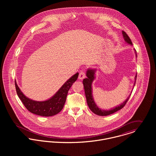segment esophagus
<instances>
[{"label":"esophagus","instance_id":"obj_1","mask_svg":"<svg viewBox=\"0 0 156 156\" xmlns=\"http://www.w3.org/2000/svg\"><path fill=\"white\" fill-rule=\"evenodd\" d=\"M85 77H86V74H85V71H80V73H79V79L80 80H82V79H83Z\"/></svg>","mask_w":156,"mask_h":156}]
</instances>
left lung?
Instances as JSON below:
<instances>
[{"instance_id":"8db88e82","label":"left lung","mask_w":156,"mask_h":156,"mask_svg":"<svg viewBox=\"0 0 156 156\" xmlns=\"http://www.w3.org/2000/svg\"><path fill=\"white\" fill-rule=\"evenodd\" d=\"M122 34L124 37V39L125 40V41L128 43L129 44H132V42L130 40V38H129V37L127 35V34L124 32V31H122ZM134 52L136 53V56H137L136 55V51L134 49ZM95 72H96V69L94 68H88L87 71V78L84 79L83 80V87H84V89H85V96L87 98V104L88 106H89V108L91 111L93 113H94L95 114L99 115V116H107V115H109L111 114H112L116 112L119 111L120 109H121L126 104V103L127 102L128 100L129 99V97H130L131 94L129 95V96L127 97V98L121 105L113 108L109 110H103L101 109V108H98L97 106V105L95 104L94 100V98L92 96V82L94 80V79H95ZM136 77H137V74H136L135 77H134V83L133 87L135 85L136 83Z\"/></svg>"}]
</instances>
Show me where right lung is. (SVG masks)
Listing matches in <instances>:
<instances>
[{
  "label": "right lung",
  "mask_w": 156,
  "mask_h": 156,
  "mask_svg": "<svg viewBox=\"0 0 156 156\" xmlns=\"http://www.w3.org/2000/svg\"><path fill=\"white\" fill-rule=\"evenodd\" d=\"M79 73L71 77L60 88L56 94L45 101H35L29 98L24 95L15 80L17 94L26 108L32 113L42 116H51L62 111L66 101L68 91L73 83L77 80Z\"/></svg>",
  "instance_id": "1"
}]
</instances>
